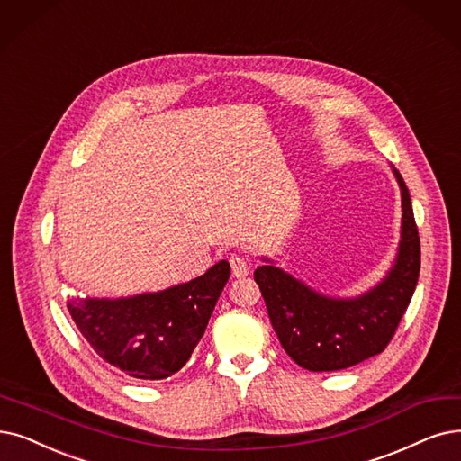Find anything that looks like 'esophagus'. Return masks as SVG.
<instances>
[{
    "label": "esophagus",
    "instance_id": "esophagus-1",
    "mask_svg": "<svg viewBox=\"0 0 461 461\" xmlns=\"http://www.w3.org/2000/svg\"><path fill=\"white\" fill-rule=\"evenodd\" d=\"M229 265H230V270H232L234 278H246V276L249 274V265H248V261L244 259V257L232 255L230 259H229Z\"/></svg>",
    "mask_w": 461,
    "mask_h": 461
}]
</instances>
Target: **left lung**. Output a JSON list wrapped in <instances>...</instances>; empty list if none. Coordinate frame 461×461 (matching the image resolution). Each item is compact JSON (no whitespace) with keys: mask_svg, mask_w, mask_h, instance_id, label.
Segmentation results:
<instances>
[{"mask_svg":"<svg viewBox=\"0 0 461 461\" xmlns=\"http://www.w3.org/2000/svg\"><path fill=\"white\" fill-rule=\"evenodd\" d=\"M402 227L393 268L357 299H330L272 265L255 270L270 323L287 356L306 371H342L382 354L407 312L420 276V236L411 194L397 170Z\"/></svg>","mask_w":461,"mask_h":461,"instance_id":"obj_1","label":"left lung"}]
</instances>
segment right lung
<instances>
[{
    "label": "right lung",
    "mask_w": 461,
    "mask_h": 461,
    "mask_svg": "<svg viewBox=\"0 0 461 461\" xmlns=\"http://www.w3.org/2000/svg\"><path fill=\"white\" fill-rule=\"evenodd\" d=\"M230 265L219 261L200 278L131 299L68 301L92 349L115 369L141 380L177 373L208 327Z\"/></svg>",
    "instance_id": "obj_1"
}]
</instances>
